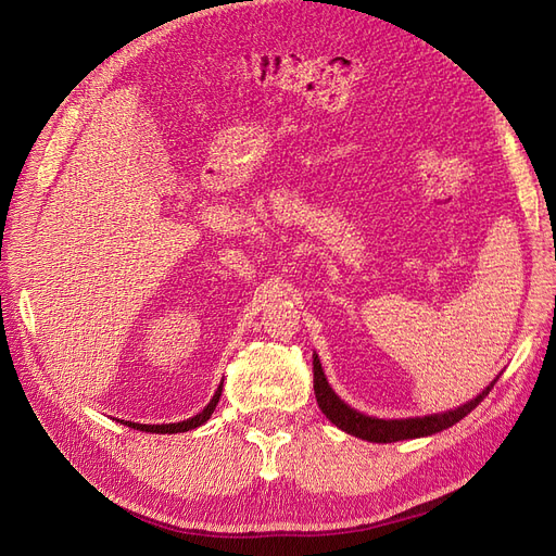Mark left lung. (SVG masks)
Here are the masks:
<instances>
[{
	"label": "left lung",
	"mask_w": 556,
	"mask_h": 556,
	"mask_svg": "<svg viewBox=\"0 0 556 556\" xmlns=\"http://www.w3.org/2000/svg\"><path fill=\"white\" fill-rule=\"evenodd\" d=\"M494 382L490 387H484L476 399H470L468 403H464V406L454 410L425 415V417H408V419H378V417L357 413L355 408H350L348 403H343L339 396H336L325 378L319 357L313 355V390H315L319 410H323L341 431L371 443H396V441H408V439H422V435L439 433L452 425H457L459 419H464L486 394L492 392Z\"/></svg>",
	"instance_id": "1"
}]
</instances>
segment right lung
<instances>
[{
	"instance_id": "obj_1",
	"label": "right lung",
	"mask_w": 556,
	"mask_h": 556,
	"mask_svg": "<svg viewBox=\"0 0 556 556\" xmlns=\"http://www.w3.org/2000/svg\"><path fill=\"white\" fill-rule=\"evenodd\" d=\"M220 394H223V384L217 387V392L213 394L208 406H206L204 410H201L199 415H194V417H190V419H185V422H176V425H139V422H125V419H121V422L127 425V427H131V429H137V431H150V433H180V431H190V429H197V427L204 425L206 419L213 415V410H215V406H217V401H220Z\"/></svg>"
}]
</instances>
